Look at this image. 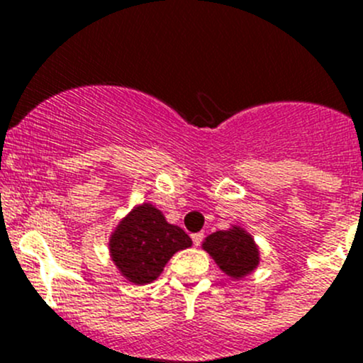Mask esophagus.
<instances>
[{"label": "esophagus", "instance_id": "1", "mask_svg": "<svg viewBox=\"0 0 363 363\" xmlns=\"http://www.w3.org/2000/svg\"><path fill=\"white\" fill-rule=\"evenodd\" d=\"M202 238H204V235H202V233H195V235H191V240L195 245H201Z\"/></svg>", "mask_w": 363, "mask_h": 363}]
</instances>
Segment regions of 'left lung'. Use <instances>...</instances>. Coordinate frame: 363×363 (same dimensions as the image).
<instances>
[{
	"label": "left lung",
	"mask_w": 363,
	"mask_h": 363,
	"mask_svg": "<svg viewBox=\"0 0 363 363\" xmlns=\"http://www.w3.org/2000/svg\"><path fill=\"white\" fill-rule=\"evenodd\" d=\"M202 249L231 279H243L259 265L258 243L242 225H231L225 231L211 233L202 242Z\"/></svg>",
	"instance_id": "1"
}]
</instances>
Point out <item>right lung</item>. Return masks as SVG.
<instances>
[{
    "mask_svg": "<svg viewBox=\"0 0 363 363\" xmlns=\"http://www.w3.org/2000/svg\"><path fill=\"white\" fill-rule=\"evenodd\" d=\"M191 247V238L179 225L166 222L161 209L143 202L118 222L109 236V254L118 272L134 284L157 279L179 250Z\"/></svg>",
    "mask_w": 363,
    "mask_h": 363,
    "instance_id": "add662e5",
    "label": "right lung"
}]
</instances>
